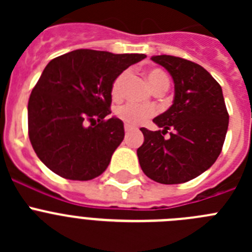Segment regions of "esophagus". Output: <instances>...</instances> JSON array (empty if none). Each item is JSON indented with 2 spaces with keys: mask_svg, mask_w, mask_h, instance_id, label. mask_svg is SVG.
<instances>
[{
  "mask_svg": "<svg viewBox=\"0 0 252 252\" xmlns=\"http://www.w3.org/2000/svg\"><path fill=\"white\" fill-rule=\"evenodd\" d=\"M125 131H126V133L131 132V131H132V127H131V126H128V125H125Z\"/></svg>",
  "mask_w": 252,
  "mask_h": 252,
  "instance_id": "obj_1",
  "label": "esophagus"
}]
</instances>
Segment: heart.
<instances>
[{
    "instance_id": "b5f03b06",
    "label": "heart",
    "mask_w": 252,
    "mask_h": 252,
    "mask_svg": "<svg viewBox=\"0 0 252 252\" xmlns=\"http://www.w3.org/2000/svg\"><path fill=\"white\" fill-rule=\"evenodd\" d=\"M127 77V72H122L113 81L112 90L111 91H112V95L115 98L121 97L125 82H126ZM146 79H148L149 86H150L153 91L168 90L169 78L160 69H151V70L146 72ZM116 115L128 126H139V125L144 124V122L148 121L149 119H151L155 115V108L150 106H139V104L135 103H126L116 110Z\"/></svg>"
}]
</instances>
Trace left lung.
Instances as JSON below:
<instances>
[{
    "label": "left lung",
    "mask_w": 252,
    "mask_h": 252,
    "mask_svg": "<svg viewBox=\"0 0 252 252\" xmlns=\"http://www.w3.org/2000/svg\"><path fill=\"white\" fill-rule=\"evenodd\" d=\"M151 60L170 73L174 101L153 120L162 130L141 127L137 149L146 177L161 184L186 183L215 164L228 128V112L221 86L203 66L183 58L157 55ZM170 129L169 138L163 135Z\"/></svg>",
    "instance_id": "obj_1"
}]
</instances>
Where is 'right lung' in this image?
<instances>
[{
  "label": "right lung",
  "instance_id": "obj_1",
  "mask_svg": "<svg viewBox=\"0 0 252 252\" xmlns=\"http://www.w3.org/2000/svg\"><path fill=\"white\" fill-rule=\"evenodd\" d=\"M145 58L78 49L49 62L29 98L28 121L32 149L51 171L91 180L106 170L125 137L121 120H104L113 81Z\"/></svg>",
  "mask_w": 252,
  "mask_h": 252
}]
</instances>
